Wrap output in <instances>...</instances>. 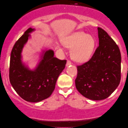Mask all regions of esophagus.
Wrapping results in <instances>:
<instances>
[{"instance_id":"esophagus-1","label":"esophagus","mask_w":128,"mask_h":128,"mask_svg":"<svg viewBox=\"0 0 128 128\" xmlns=\"http://www.w3.org/2000/svg\"><path fill=\"white\" fill-rule=\"evenodd\" d=\"M71 64H72V62H71V61H70L69 60H68V61H67V63H66V66H70Z\"/></svg>"}]
</instances>
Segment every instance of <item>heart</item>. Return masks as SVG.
Here are the masks:
<instances>
[{
    "label": "heart",
    "mask_w": 128,
    "mask_h": 128,
    "mask_svg": "<svg viewBox=\"0 0 128 128\" xmlns=\"http://www.w3.org/2000/svg\"><path fill=\"white\" fill-rule=\"evenodd\" d=\"M66 47L72 48L71 56L78 62L87 60L92 55L95 46V40L84 32H76L63 40Z\"/></svg>",
    "instance_id": "1"
}]
</instances>
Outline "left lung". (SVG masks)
Listing matches in <instances>:
<instances>
[{"label": "left lung", "mask_w": 128, "mask_h": 128, "mask_svg": "<svg viewBox=\"0 0 128 128\" xmlns=\"http://www.w3.org/2000/svg\"><path fill=\"white\" fill-rule=\"evenodd\" d=\"M99 45L87 62L77 66L75 84L87 98L101 100L109 97L120 84L121 55L120 48L106 31L98 27Z\"/></svg>", "instance_id": "obj_1"}]
</instances>
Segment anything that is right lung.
Listing matches in <instances>:
<instances>
[{
	"label": "right lung",
	"mask_w": 128,
	"mask_h": 128,
	"mask_svg": "<svg viewBox=\"0 0 128 128\" xmlns=\"http://www.w3.org/2000/svg\"><path fill=\"white\" fill-rule=\"evenodd\" d=\"M33 30L29 28L14 45L10 55L9 79L22 99L36 102L51 95L59 74L65 68L66 60L54 57L53 50H49L43 54L42 59L35 70L25 67L21 61V52L28 39L29 33Z\"/></svg>",
	"instance_id": "1"
}]
</instances>
